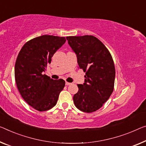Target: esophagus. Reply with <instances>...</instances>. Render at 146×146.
<instances>
[{"mask_svg":"<svg viewBox=\"0 0 146 146\" xmlns=\"http://www.w3.org/2000/svg\"><path fill=\"white\" fill-rule=\"evenodd\" d=\"M65 85H66V86H70V85H71V83H69V82H66V83H65Z\"/></svg>","mask_w":146,"mask_h":146,"instance_id":"esophagus-1","label":"esophagus"}]
</instances>
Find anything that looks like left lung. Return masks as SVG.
Instances as JSON below:
<instances>
[{
    "label": "left lung",
    "mask_w": 146,
    "mask_h": 146,
    "mask_svg": "<svg viewBox=\"0 0 146 146\" xmlns=\"http://www.w3.org/2000/svg\"><path fill=\"white\" fill-rule=\"evenodd\" d=\"M77 56L79 68L83 69L85 83L78 84L79 90L73 96L80 110L91 113L100 108L111 95L115 70L112 57L106 47L91 35L67 36Z\"/></svg>",
    "instance_id": "1"
}]
</instances>
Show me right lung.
Here are the masks:
<instances>
[{
    "instance_id": "add662e5",
    "label": "right lung",
    "mask_w": 146,
    "mask_h": 146,
    "mask_svg": "<svg viewBox=\"0 0 146 146\" xmlns=\"http://www.w3.org/2000/svg\"><path fill=\"white\" fill-rule=\"evenodd\" d=\"M66 42L64 37L43 35L24 44L15 64V80L22 97L38 111H47L55 106L65 82L53 80L42 72L51 57Z\"/></svg>"
}]
</instances>
